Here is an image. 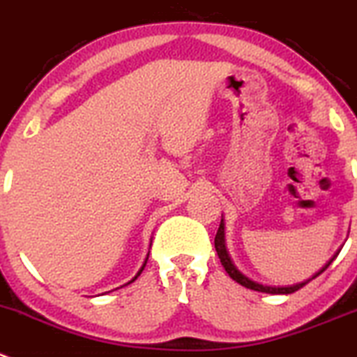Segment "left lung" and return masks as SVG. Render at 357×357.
<instances>
[{
  "instance_id": "8db88e82",
  "label": "left lung",
  "mask_w": 357,
  "mask_h": 357,
  "mask_svg": "<svg viewBox=\"0 0 357 357\" xmlns=\"http://www.w3.org/2000/svg\"><path fill=\"white\" fill-rule=\"evenodd\" d=\"M215 250H217V256H219V259H220V264H222L224 270L227 271V275H229V277H231L233 280H235V282H238L240 286L247 287V289H254V291H259V293H270V294H291V293H294V291L301 289V287L307 286V284L310 282L312 278L319 277V275H321L322 271H324L326 268L329 266V264L333 263L335 257L338 256V252H337V256H335L333 259H329V263L326 264V266L322 268L321 271H317V273H315L314 277L308 278V280H305V282L296 284V286H289V287H270V286H263V284L252 282L250 278H247L245 275H242L238 270H236L235 266H233L231 259H229V256H227V252H226V247H224V226H222V222H220L219 229H217V235H215Z\"/></svg>"
}]
</instances>
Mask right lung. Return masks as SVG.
Masks as SVG:
<instances>
[{
  "label": "right lung",
  "mask_w": 357,
  "mask_h": 357,
  "mask_svg": "<svg viewBox=\"0 0 357 357\" xmlns=\"http://www.w3.org/2000/svg\"><path fill=\"white\" fill-rule=\"evenodd\" d=\"M147 259H149V256H147ZM145 263H147V261H145ZM144 268H145V264H144V266H142V270H140V271H138V273H137V277H135V278H133V280H131V282H135V280H137V278H138V275H140V273H142V271H144ZM131 282H130V284H131Z\"/></svg>",
  "instance_id": "right-lung-1"
}]
</instances>
